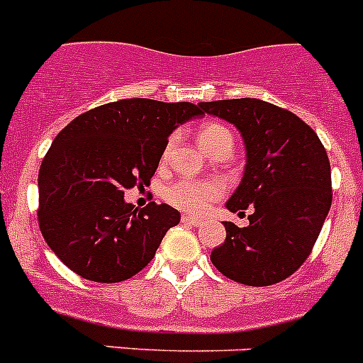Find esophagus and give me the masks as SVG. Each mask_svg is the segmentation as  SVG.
I'll list each match as a JSON object with an SVG mask.
<instances>
[{
	"instance_id": "obj_1",
	"label": "esophagus",
	"mask_w": 363,
	"mask_h": 363,
	"mask_svg": "<svg viewBox=\"0 0 363 363\" xmlns=\"http://www.w3.org/2000/svg\"><path fill=\"white\" fill-rule=\"evenodd\" d=\"M182 223L185 224H191V226H201L205 220L201 217H194V216H182Z\"/></svg>"
}]
</instances>
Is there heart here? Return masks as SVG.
<instances>
[{
	"instance_id": "obj_1",
	"label": "heart",
	"mask_w": 363,
	"mask_h": 363,
	"mask_svg": "<svg viewBox=\"0 0 363 363\" xmlns=\"http://www.w3.org/2000/svg\"><path fill=\"white\" fill-rule=\"evenodd\" d=\"M198 140L203 150L208 151L210 155L219 150L220 146L231 144V133L220 124H206L199 130ZM224 194V185L219 179H192L182 178L176 179L172 184L162 191V198L174 208L187 213H201L212 205L213 201Z\"/></svg>"
}]
</instances>
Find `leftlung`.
Instances as JSON below:
<instances>
[{
	"mask_svg": "<svg viewBox=\"0 0 363 363\" xmlns=\"http://www.w3.org/2000/svg\"><path fill=\"white\" fill-rule=\"evenodd\" d=\"M199 106L242 135L246 169L226 208L239 213L251 208L247 226L224 220L226 239L210 260L220 274L250 287L283 281L312 253L330 212L326 150L305 121L272 103L240 98Z\"/></svg>",
	"mask_w": 363,
	"mask_h": 363,
	"instance_id": "obj_1",
	"label": "left lung"
}]
</instances>
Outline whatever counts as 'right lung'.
<instances>
[{"label":"right lung","mask_w":363,"mask_h":363,"mask_svg":"<svg viewBox=\"0 0 363 363\" xmlns=\"http://www.w3.org/2000/svg\"><path fill=\"white\" fill-rule=\"evenodd\" d=\"M203 116L187 101L119 99L72 119L55 137L39 171V228L55 255L82 278L117 283L143 271L169 228L172 206L124 201L150 185L179 124Z\"/></svg>","instance_id":"right-lung-1"}]
</instances>
